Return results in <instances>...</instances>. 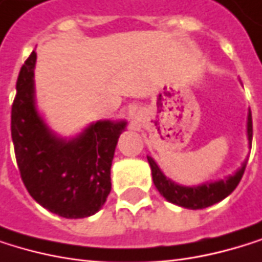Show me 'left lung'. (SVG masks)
Segmentation results:
<instances>
[{
    "instance_id": "1",
    "label": "left lung",
    "mask_w": 262,
    "mask_h": 262,
    "mask_svg": "<svg viewBox=\"0 0 262 262\" xmlns=\"http://www.w3.org/2000/svg\"><path fill=\"white\" fill-rule=\"evenodd\" d=\"M252 135H253V127H252V113L249 112L247 116V140H249V147H252ZM249 160V158H247ZM247 160L241 164L239 169L225 179L216 180V182H205L197 186H183L171 179H167L155 160L152 157H147V161L150 164V171H152V179L154 185L158 189V192L171 203H176L179 207L189 208V210H202L211 207V205L224 200L227 195H230L234 188L239 185L242 176H244Z\"/></svg>"
}]
</instances>
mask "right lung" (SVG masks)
<instances>
[{
  "instance_id": "right-lung-1",
  "label": "right lung",
  "mask_w": 262,
  "mask_h": 262,
  "mask_svg": "<svg viewBox=\"0 0 262 262\" xmlns=\"http://www.w3.org/2000/svg\"><path fill=\"white\" fill-rule=\"evenodd\" d=\"M32 52L21 67L12 105V141L21 180L35 202L67 219L98 213L110 191V167L125 121H96L73 138L55 135L35 104Z\"/></svg>"
}]
</instances>
